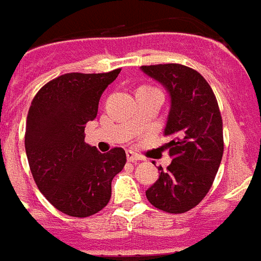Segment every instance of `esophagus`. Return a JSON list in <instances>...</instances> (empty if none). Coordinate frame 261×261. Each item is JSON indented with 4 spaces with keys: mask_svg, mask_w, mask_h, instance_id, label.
Returning <instances> with one entry per match:
<instances>
[{
    "mask_svg": "<svg viewBox=\"0 0 261 261\" xmlns=\"http://www.w3.org/2000/svg\"><path fill=\"white\" fill-rule=\"evenodd\" d=\"M126 160H128L129 162H136L140 161V160H144V158H142L141 155L137 154V153L132 152V150H128V152H126Z\"/></svg>",
    "mask_w": 261,
    "mask_h": 261,
    "instance_id": "esophagus-1",
    "label": "esophagus"
}]
</instances>
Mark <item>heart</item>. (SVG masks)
<instances>
[{
    "mask_svg": "<svg viewBox=\"0 0 261 261\" xmlns=\"http://www.w3.org/2000/svg\"><path fill=\"white\" fill-rule=\"evenodd\" d=\"M149 88H152V87H149Z\"/></svg>",
    "mask_w": 261,
    "mask_h": 261,
    "instance_id": "1",
    "label": "heart"
}]
</instances>
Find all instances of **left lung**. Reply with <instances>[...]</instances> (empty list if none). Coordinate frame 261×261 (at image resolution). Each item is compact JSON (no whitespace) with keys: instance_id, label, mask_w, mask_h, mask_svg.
<instances>
[{"instance_id":"1","label":"left lung","mask_w":261,"mask_h":261,"mask_svg":"<svg viewBox=\"0 0 261 261\" xmlns=\"http://www.w3.org/2000/svg\"><path fill=\"white\" fill-rule=\"evenodd\" d=\"M170 95L164 135L171 164L146 190L158 210L182 214L206 197L223 155V122L217 97L198 71L177 63L142 66Z\"/></svg>"}]
</instances>
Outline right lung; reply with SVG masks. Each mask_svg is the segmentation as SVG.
<instances>
[{"label": "right lung", "instance_id": "obj_1", "mask_svg": "<svg viewBox=\"0 0 261 261\" xmlns=\"http://www.w3.org/2000/svg\"><path fill=\"white\" fill-rule=\"evenodd\" d=\"M64 73L44 84L29 108L24 148L38 189L70 217L99 213L111 184L126 162L125 150L100 153L84 142V128L97 115L101 93L120 73Z\"/></svg>", "mask_w": 261, "mask_h": 261}]
</instances>
